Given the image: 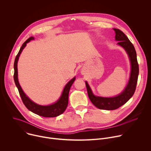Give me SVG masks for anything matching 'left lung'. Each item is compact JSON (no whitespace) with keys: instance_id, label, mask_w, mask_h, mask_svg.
Segmentation results:
<instances>
[{"instance_id":"8db88e82","label":"left lung","mask_w":151,"mask_h":151,"mask_svg":"<svg viewBox=\"0 0 151 151\" xmlns=\"http://www.w3.org/2000/svg\"><path fill=\"white\" fill-rule=\"evenodd\" d=\"M115 32V40L119 41L117 44L122 47L128 54L131 63V72L128 82L123 91L112 97H104L95 96L88 82L85 81L88 95L92 103L100 109L115 110L126 103L133 96L139 75V64L137 54L132 43L126 35L118 29H113Z\"/></svg>"}]
</instances>
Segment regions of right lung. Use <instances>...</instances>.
Instances as JSON below:
<instances>
[{
	"label": "right lung",
	"instance_id": "add662e5",
	"mask_svg": "<svg viewBox=\"0 0 151 151\" xmlns=\"http://www.w3.org/2000/svg\"><path fill=\"white\" fill-rule=\"evenodd\" d=\"M32 40H34L33 37H29L24 43V44L22 45V47L20 48V50L15 57V61H14V79L15 83L18 90L20 97L21 99H22V101L24 104L26 106V107L30 111L39 116L47 117V118L55 117V116H59L60 115L62 114L64 111H65V110L67 108V106L68 104V100H69L68 98H69V93L70 88L71 87L73 83L76 78L75 76L73 78H72L70 81H69L68 82V83L65 85V87H64L63 89V91L61 93L60 97L55 103H52V104L47 105V106H42V105L36 104V103L31 100L27 97V96H26V94L24 93L23 89L21 88V86L19 83L18 79L17 63H18V61L21 52L23 51V49L26 47L27 43Z\"/></svg>",
	"mask_w": 151,
	"mask_h": 151
}]
</instances>
